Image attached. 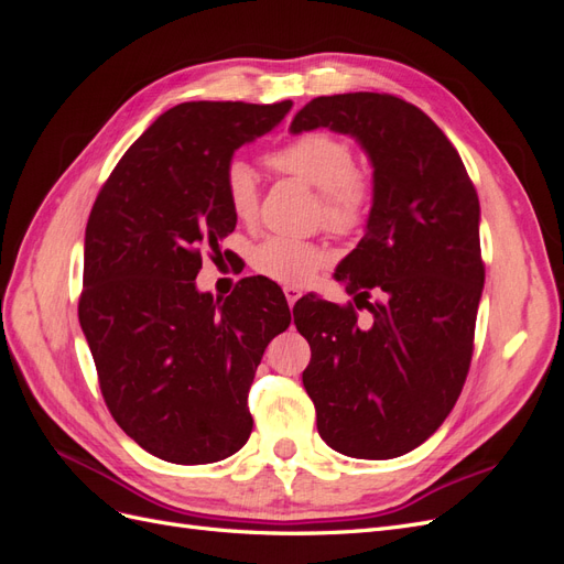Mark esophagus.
Masks as SVG:
<instances>
[{
    "label": "esophagus",
    "mask_w": 564,
    "mask_h": 564,
    "mask_svg": "<svg viewBox=\"0 0 564 564\" xmlns=\"http://www.w3.org/2000/svg\"><path fill=\"white\" fill-rule=\"evenodd\" d=\"M299 296H301V289H296V286H284V299H286L289 305H294V303L299 301Z\"/></svg>",
    "instance_id": "obj_1"
}]
</instances>
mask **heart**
Returning a JSON list of instances; mask_svg holds the SVG:
<instances>
[{
  "mask_svg": "<svg viewBox=\"0 0 564 564\" xmlns=\"http://www.w3.org/2000/svg\"><path fill=\"white\" fill-rule=\"evenodd\" d=\"M268 166L278 174L296 176L319 191L322 216L336 232H350L362 224L371 199V176L355 166L352 148L332 131H305L289 143L270 150ZM224 193L235 218L249 220L259 214V176L245 160H232L224 174ZM327 261L317 245L272 235L251 251V265L261 275L284 282L305 284Z\"/></svg>",
  "mask_w": 564,
  "mask_h": 564,
  "instance_id": "heart-1",
  "label": "heart"
}]
</instances>
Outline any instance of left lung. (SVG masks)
Here are the masks:
<instances>
[{"label": "left lung", "instance_id": "8db88e82", "mask_svg": "<svg viewBox=\"0 0 564 564\" xmlns=\"http://www.w3.org/2000/svg\"><path fill=\"white\" fill-rule=\"evenodd\" d=\"M322 127L367 152L373 197L365 237L336 268L352 303L315 299L294 319L311 344L303 386L332 449L395 458L440 429L466 383L485 286L480 202L447 135L398 96H319L289 131Z\"/></svg>", "mask_w": 564, "mask_h": 564}]
</instances>
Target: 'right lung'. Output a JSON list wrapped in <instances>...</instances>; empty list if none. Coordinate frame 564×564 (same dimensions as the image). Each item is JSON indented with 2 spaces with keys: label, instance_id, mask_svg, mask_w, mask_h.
I'll use <instances>...</instances> for the list:
<instances>
[{
  "label": "right lung",
  "instance_id": "1",
  "mask_svg": "<svg viewBox=\"0 0 564 564\" xmlns=\"http://www.w3.org/2000/svg\"><path fill=\"white\" fill-rule=\"evenodd\" d=\"M289 110L292 100H197L166 110L94 202L79 324L112 419L162 460L214 464L251 435L253 373L292 313L265 280L214 301L195 278L202 253H220L237 224L224 193L235 150Z\"/></svg>",
  "mask_w": 564,
  "mask_h": 564
}]
</instances>
